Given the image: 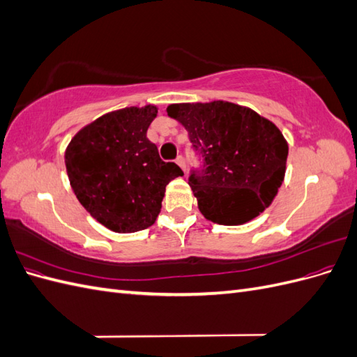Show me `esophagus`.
I'll list each match as a JSON object with an SVG mask.
<instances>
[{"label": "esophagus", "instance_id": "esophagus-1", "mask_svg": "<svg viewBox=\"0 0 357 357\" xmlns=\"http://www.w3.org/2000/svg\"><path fill=\"white\" fill-rule=\"evenodd\" d=\"M176 162L178 164V167L183 169V171H188V165H186V160H185V158H183L181 155L180 156H177V159H176Z\"/></svg>", "mask_w": 357, "mask_h": 357}]
</instances>
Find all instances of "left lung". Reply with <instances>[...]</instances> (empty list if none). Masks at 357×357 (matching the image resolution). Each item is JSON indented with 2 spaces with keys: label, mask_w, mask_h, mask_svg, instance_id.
I'll use <instances>...</instances> for the list:
<instances>
[{
  "label": "left lung",
  "mask_w": 357,
  "mask_h": 357,
  "mask_svg": "<svg viewBox=\"0 0 357 357\" xmlns=\"http://www.w3.org/2000/svg\"><path fill=\"white\" fill-rule=\"evenodd\" d=\"M167 113L185 126L204 160L189 186L205 219L243 225L273 202L284 180L289 146L271 121L228 101L171 104Z\"/></svg>",
  "instance_id": "1"
}]
</instances>
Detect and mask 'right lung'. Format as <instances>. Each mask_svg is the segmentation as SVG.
<instances>
[{"mask_svg":"<svg viewBox=\"0 0 357 357\" xmlns=\"http://www.w3.org/2000/svg\"><path fill=\"white\" fill-rule=\"evenodd\" d=\"M156 105L107 113L73 137L66 150L70 185L93 219L119 234L152 226L165 188L183 176L174 162L159 158L147 129Z\"/></svg>","mask_w":357,"mask_h":357,"instance_id":"right-lung-1","label":"right lung"}]
</instances>
